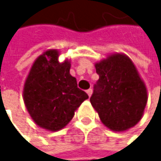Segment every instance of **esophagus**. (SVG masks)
<instances>
[{
  "instance_id": "1",
  "label": "esophagus",
  "mask_w": 161,
  "mask_h": 161,
  "mask_svg": "<svg viewBox=\"0 0 161 161\" xmlns=\"http://www.w3.org/2000/svg\"><path fill=\"white\" fill-rule=\"evenodd\" d=\"M87 93H88V95H89V96H91V95H92V89H89V90H87Z\"/></svg>"
}]
</instances>
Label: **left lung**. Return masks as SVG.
<instances>
[{"instance_id":"left-lung-1","label":"left lung","mask_w":161,"mask_h":161,"mask_svg":"<svg viewBox=\"0 0 161 161\" xmlns=\"http://www.w3.org/2000/svg\"><path fill=\"white\" fill-rule=\"evenodd\" d=\"M99 79L93 86L91 103L106 127L120 132L141 119L147 90L134 63L124 54H114L95 64Z\"/></svg>"}]
</instances>
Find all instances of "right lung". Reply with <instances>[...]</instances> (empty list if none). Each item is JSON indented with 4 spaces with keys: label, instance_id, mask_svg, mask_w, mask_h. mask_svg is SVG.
Returning a JSON list of instances; mask_svg holds the SVG:
<instances>
[{
    "label": "right lung",
    "instance_id": "1",
    "mask_svg": "<svg viewBox=\"0 0 161 161\" xmlns=\"http://www.w3.org/2000/svg\"><path fill=\"white\" fill-rule=\"evenodd\" d=\"M58 51L50 49L34 62L24 88L25 107L38 126L58 131L72 119L74 112L89 98L69 74L70 63L58 62Z\"/></svg>",
    "mask_w": 161,
    "mask_h": 161
}]
</instances>
